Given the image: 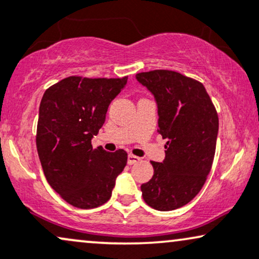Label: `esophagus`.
<instances>
[{
    "label": "esophagus",
    "mask_w": 259,
    "mask_h": 259,
    "mask_svg": "<svg viewBox=\"0 0 259 259\" xmlns=\"http://www.w3.org/2000/svg\"><path fill=\"white\" fill-rule=\"evenodd\" d=\"M139 161H140L139 156L133 155V154H129V155H127V163H129V165H134V163H136Z\"/></svg>",
    "instance_id": "obj_1"
}]
</instances>
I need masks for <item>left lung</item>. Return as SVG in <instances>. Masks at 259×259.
Instances as JSON below:
<instances>
[{"label":"left lung","mask_w":259,"mask_h":259,"mask_svg":"<svg viewBox=\"0 0 259 259\" xmlns=\"http://www.w3.org/2000/svg\"><path fill=\"white\" fill-rule=\"evenodd\" d=\"M158 104L159 130L165 160L152 161L154 175L141 185L142 197L156 210H175L201 191L210 172L217 148L219 117L197 80L172 70L136 74Z\"/></svg>","instance_id":"8db88e82"}]
</instances>
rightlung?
<instances>
[{
    "instance_id": "1",
    "label": "right lung",
    "mask_w": 259,
    "mask_h": 259,
    "mask_svg": "<svg viewBox=\"0 0 259 259\" xmlns=\"http://www.w3.org/2000/svg\"><path fill=\"white\" fill-rule=\"evenodd\" d=\"M127 77L69 76L45 91L39 106L37 150L45 178L69 204L97 208L109 201L127 154L93 148L109 105Z\"/></svg>"
}]
</instances>
